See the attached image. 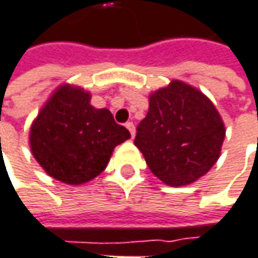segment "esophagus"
<instances>
[{
    "mask_svg": "<svg viewBox=\"0 0 258 258\" xmlns=\"http://www.w3.org/2000/svg\"><path fill=\"white\" fill-rule=\"evenodd\" d=\"M126 127L129 129V132H131V135H132V138L135 137V124L132 123V121H127L126 123Z\"/></svg>",
    "mask_w": 258,
    "mask_h": 258,
    "instance_id": "obj_1",
    "label": "esophagus"
}]
</instances>
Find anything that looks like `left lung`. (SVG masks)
<instances>
[{
  "label": "left lung",
  "mask_w": 258,
  "mask_h": 258,
  "mask_svg": "<svg viewBox=\"0 0 258 258\" xmlns=\"http://www.w3.org/2000/svg\"><path fill=\"white\" fill-rule=\"evenodd\" d=\"M225 134L213 102L191 85L172 81L150 95V108L137 127L135 145L160 180L182 186L214 166Z\"/></svg>",
  "instance_id": "left-lung-1"
}]
</instances>
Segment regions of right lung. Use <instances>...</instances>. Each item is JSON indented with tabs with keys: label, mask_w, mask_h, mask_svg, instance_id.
<instances>
[{
	"label": "right lung",
	"mask_w": 258,
	"mask_h": 258,
	"mask_svg": "<svg viewBox=\"0 0 258 258\" xmlns=\"http://www.w3.org/2000/svg\"><path fill=\"white\" fill-rule=\"evenodd\" d=\"M91 94L61 85L41 108L30 127V150L48 175L82 185L107 167L113 150L131 138L107 108H95Z\"/></svg>",
	"instance_id": "obj_1"
}]
</instances>
